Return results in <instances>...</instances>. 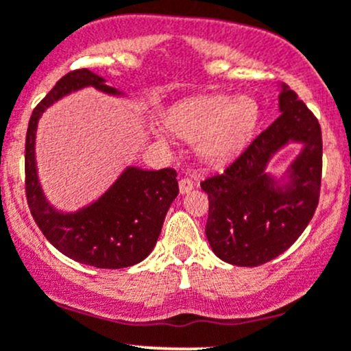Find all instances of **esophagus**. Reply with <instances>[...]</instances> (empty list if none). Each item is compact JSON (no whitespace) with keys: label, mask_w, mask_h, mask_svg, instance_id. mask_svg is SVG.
<instances>
[{"label":"esophagus","mask_w":351,"mask_h":351,"mask_svg":"<svg viewBox=\"0 0 351 351\" xmlns=\"http://www.w3.org/2000/svg\"><path fill=\"white\" fill-rule=\"evenodd\" d=\"M193 189V182H192V178H182L180 180V192L182 193H186V192H190V190Z\"/></svg>","instance_id":"34e87169"}]
</instances>
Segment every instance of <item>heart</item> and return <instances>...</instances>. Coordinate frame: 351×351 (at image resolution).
I'll list each match as a JSON object with an SVG mask.
<instances>
[{
	"label": "heart",
	"instance_id": "1",
	"mask_svg": "<svg viewBox=\"0 0 351 351\" xmlns=\"http://www.w3.org/2000/svg\"><path fill=\"white\" fill-rule=\"evenodd\" d=\"M257 121V104L247 96L199 97L185 103L173 117V130L190 142L207 162H221L241 147Z\"/></svg>",
	"mask_w": 351,
	"mask_h": 351
}]
</instances>
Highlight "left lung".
Instances as JSON below:
<instances>
[{
    "label": "left lung",
    "instance_id": "obj_1",
    "mask_svg": "<svg viewBox=\"0 0 351 351\" xmlns=\"http://www.w3.org/2000/svg\"><path fill=\"white\" fill-rule=\"evenodd\" d=\"M281 114L217 175L200 182L209 197L206 234L214 254L233 266L273 261L297 241L311 223L321 195L322 134L319 120L283 85ZM290 140L304 142L280 187L263 173L270 156Z\"/></svg>",
    "mask_w": 351,
    "mask_h": 351
}]
</instances>
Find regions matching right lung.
Wrapping results in <instances>:
<instances>
[{"label":"right lung","instance_id":"add662e5","mask_svg":"<svg viewBox=\"0 0 351 351\" xmlns=\"http://www.w3.org/2000/svg\"><path fill=\"white\" fill-rule=\"evenodd\" d=\"M93 85L108 94L117 89L87 68L70 71L34 108L25 137V195L44 237L66 257L99 269H121L144 261L158 241L169 206L178 195L176 171L128 168L97 202L73 214L54 210L44 199L36 171L34 144L40 114L54 101Z\"/></svg>","mask_w":351,"mask_h":351}]
</instances>
